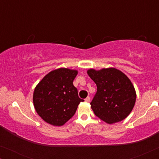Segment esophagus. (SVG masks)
I'll use <instances>...</instances> for the list:
<instances>
[{"instance_id": "esophagus-1", "label": "esophagus", "mask_w": 159, "mask_h": 159, "mask_svg": "<svg viewBox=\"0 0 159 159\" xmlns=\"http://www.w3.org/2000/svg\"><path fill=\"white\" fill-rule=\"evenodd\" d=\"M84 101H85L86 102H89V101H90V97H89V96H88V97H87V98H85V99H84Z\"/></svg>"}]
</instances>
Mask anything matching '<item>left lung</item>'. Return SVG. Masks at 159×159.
Listing matches in <instances>:
<instances>
[{"instance_id":"1","label":"left lung","mask_w":159,"mask_h":159,"mask_svg":"<svg viewBox=\"0 0 159 159\" xmlns=\"http://www.w3.org/2000/svg\"><path fill=\"white\" fill-rule=\"evenodd\" d=\"M88 74L97 86L90 103L95 116L108 124L125 119L136 101L135 90L129 78L115 68L89 69Z\"/></svg>"}]
</instances>
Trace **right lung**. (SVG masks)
<instances>
[{"label": "right lung", "instance_id": "add662e5", "mask_svg": "<svg viewBox=\"0 0 159 159\" xmlns=\"http://www.w3.org/2000/svg\"><path fill=\"white\" fill-rule=\"evenodd\" d=\"M77 71L66 68L45 75L34 90L33 103L37 113L47 123L61 126L69 120L84 100L78 96L73 81Z\"/></svg>", "mask_w": 159, "mask_h": 159}]
</instances>
